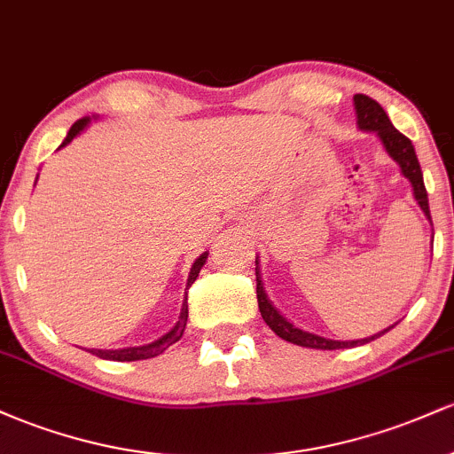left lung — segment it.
<instances>
[{
	"label": "left lung",
	"instance_id": "obj_1",
	"mask_svg": "<svg viewBox=\"0 0 454 454\" xmlns=\"http://www.w3.org/2000/svg\"><path fill=\"white\" fill-rule=\"evenodd\" d=\"M354 108H356V119H358V128L361 129H372L376 132L380 138H382L384 149L388 151V155L399 164L401 173H403L405 179H410L411 190H414V198L419 200L420 209L425 211L427 220L431 222V211H429V198H427V190H425V181H423V170H420L419 158H416L414 145L408 137L399 132L397 128L390 123L388 114L384 113V108L373 100V98L364 96V93H356L354 96ZM434 226V223H431ZM258 262V260H256ZM256 294H258V307H260V316L262 320L267 322L270 331L275 335H279L281 340L296 343V346L303 348H317V350H340V348H354V346H363V343H369L373 340H378L380 335L390 331L393 326H388L387 331L378 333V335L367 337V340H356V341H335V340H325V337H317L314 333L301 331L290 325L284 316L270 305V301L267 299L262 288V279H260V273L256 269Z\"/></svg>",
	"mask_w": 454,
	"mask_h": 454
}]
</instances>
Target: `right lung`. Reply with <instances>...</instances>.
<instances>
[{
	"instance_id": "obj_1",
	"label": "right lung",
	"mask_w": 454,
	"mask_h": 454,
	"mask_svg": "<svg viewBox=\"0 0 454 454\" xmlns=\"http://www.w3.org/2000/svg\"><path fill=\"white\" fill-rule=\"evenodd\" d=\"M87 123H90V119H78L74 126L70 128V132H67V137H66L64 143H61V147H66V145L70 143V140L74 138L76 134L87 126ZM205 262H207V254H202V256L196 260L194 267H192V270H190V278H187V288H190V286L194 284L196 278H198V273H200L202 264H205ZM185 325H187V296H185L184 309H181L179 322H176V325L173 326V331L166 333V335L161 337V340L149 343V346L123 348V350H90V352L96 354L98 358H106V361H143V358H153V356H158V354L164 352L168 346H173L175 341L181 340V335H184V331H185Z\"/></svg>"
}]
</instances>
